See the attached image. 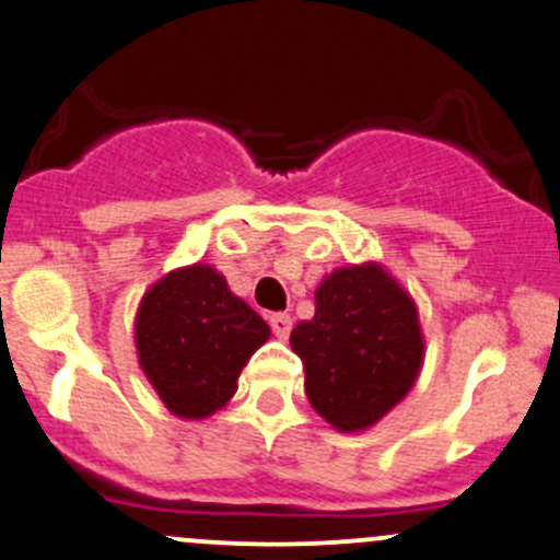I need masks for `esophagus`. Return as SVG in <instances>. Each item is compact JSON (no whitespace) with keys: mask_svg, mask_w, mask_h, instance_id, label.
Masks as SVG:
<instances>
[{"mask_svg":"<svg viewBox=\"0 0 560 560\" xmlns=\"http://www.w3.org/2000/svg\"><path fill=\"white\" fill-rule=\"evenodd\" d=\"M269 326H272V334L278 336V339H285L293 328V317L288 315V312H272V315H269Z\"/></svg>","mask_w":560,"mask_h":560,"instance_id":"esophagus-1","label":"esophagus"}]
</instances>
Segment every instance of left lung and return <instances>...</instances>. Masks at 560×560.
<instances>
[{
	"mask_svg": "<svg viewBox=\"0 0 560 560\" xmlns=\"http://www.w3.org/2000/svg\"><path fill=\"white\" fill-rule=\"evenodd\" d=\"M312 408L339 432L369 430L406 398L424 360L413 299L378 264L317 285L315 317L291 330Z\"/></svg>",
	"mask_w": 560,
	"mask_h": 560,
	"instance_id": "obj_1",
	"label": "left lung"
}]
</instances>
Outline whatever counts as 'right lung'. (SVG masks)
<instances>
[{"label": "right lung", "mask_w": 560, "mask_h": 560, "mask_svg": "<svg viewBox=\"0 0 560 560\" xmlns=\"http://www.w3.org/2000/svg\"><path fill=\"white\" fill-rule=\"evenodd\" d=\"M269 326L208 264L154 282L136 315L138 363L182 419H206L237 389V376Z\"/></svg>", "instance_id": "obj_1"}]
</instances>
